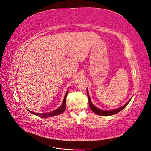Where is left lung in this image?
Returning a JSON list of instances; mask_svg holds the SVG:
<instances>
[{"label":"left lung","instance_id":"1","mask_svg":"<svg viewBox=\"0 0 151 151\" xmlns=\"http://www.w3.org/2000/svg\"><path fill=\"white\" fill-rule=\"evenodd\" d=\"M87 96H88V103H89V106H90V108L91 109L93 112H95L96 114H98V115H101V116H112L114 114H116L119 112L121 110H122L125 107L128 105L129 103L130 102V101L131 99H130L129 101L127 102L125 105H124L123 106H122V107H120V108L118 109H116V110H108V111H105V110H102L101 109H99L96 107L94 105H93L91 101V99H90V96L88 94V89H87Z\"/></svg>","mask_w":151,"mask_h":151}]
</instances>
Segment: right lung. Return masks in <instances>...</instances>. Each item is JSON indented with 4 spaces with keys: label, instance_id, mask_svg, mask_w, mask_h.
I'll return each instance as SVG.
<instances>
[{
    "label": "right lung",
    "instance_id": "obj_1",
    "mask_svg": "<svg viewBox=\"0 0 151 151\" xmlns=\"http://www.w3.org/2000/svg\"><path fill=\"white\" fill-rule=\"evenodd\" d=\"M68 90H67L66 92V94L65 96V98H64V100H63V102L62 103V105L58 109L53 110V111H52V112H48V113H43V114L35 113V112H33L32 111H29V112H31L32 114H35V115L39 117H41V118H48V117H50V116L61 114V113H63V112H65V110H66V99L67 94H68Z\"/></svg>",
    "mask_w": 151,
    "mask_h": 151
}]
</instances>
